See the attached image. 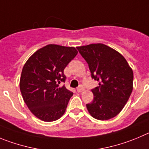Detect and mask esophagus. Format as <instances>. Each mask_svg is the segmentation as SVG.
Masks as SVG:
<instances>
[{
    "instance_id": "obj_1",
    "label": "esophagus",
    "mask_w": 149,
    "mask_h": 149,
    "mask_svg": "<svg viewBox=\"0 0 149 149\" xmlns=\"http://www.w3.org/2000/svg\"><path fill=\"white\" fill-rule=\"evenodd\" d=\"M84 87H83L82 85H80L77 88V92H79V93H81V92L84 91Z\"/></svg>"
}]
</instances>
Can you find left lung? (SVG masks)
Masks as SVG:
<instances>
[{
	"label": "left lung",
	"instance_id": "obj_1",
	"mask_svg": "<svg viewBox=\"0 0 149 149\" xmlns=\"http://www.w3.org/2000/svg\"><path fill=\"white\" fill-rule=\"evenodd\" d=\"M88 64L92 79L98 87L92 89L93 101L87 108L94 118L109 120L124 107L133 89V71L123 56L104 44L77 47Z\"/></svg>",
	"mask_w": 149,
	"mask_h": 149
}]
</instances>
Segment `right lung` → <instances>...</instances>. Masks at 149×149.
<instances>
[{"instance_id":"right-lung-1","label":"right lung","mask_w":149,"mask_h":149,"mask_svg":"<svg viewBox=\"0 0 149 149\" xmlns=\"http://www.w3.org/2000/svg\"><path fill=\"white\" fill-rule=\"evenodd\" d=\"M78 51L73 47L48 45L36 51L24 65L20 76L22 96L30 111L43 121L58 120L73 93L65 85L64 70Z\"/></svg>"}]
</instances>
